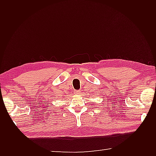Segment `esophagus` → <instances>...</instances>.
<instances>
[{
  "label": "esophagus",
  "instance_id": "esophagus-1",
  "mask_svg": "<svg viewBox=\"0 0 156 156\" xmlns=\"http://www.w3.org/2000/svg\"><path fill=\"white\" fill-rule=\"evenodd\" d=\"M80 92H81L80 90H76V91H74V93L76 94H80Z\"/></svg>",
  "mask_w": 156,
  "mask_h": 156
}]
</instances>
